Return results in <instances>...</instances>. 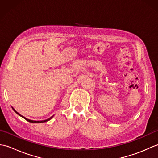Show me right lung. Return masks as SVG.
Returning a JSON list of instances; mask_svg holds the SVG:
<instances>
[{"label": "right lung", "instance_id": "right-lung-1", "mask_svg": "<svg viewBox=\"0 0 158 158\" xmlns=\"http://www.w3.org/2000/svg\"><path fill=\"white\" fill-rule=\"evenodd\" d=\"M12 109H13V110H14L15 111V113H16L17 114H18V115H19L20 117H23V119H25L26 121H28V122H31V123H43V122H48V121H49L50 119H52V117H53V116H52L51 117H50V118H49V119H45V120H43V121H34V120H31V119H27V118H26L25 117H23V116H22V115H20V114L19 113H18L16 111V110L13 108L12 107Z\"/></svg>", "mask_w": 158, "mask_h": 158}]
</instances>
